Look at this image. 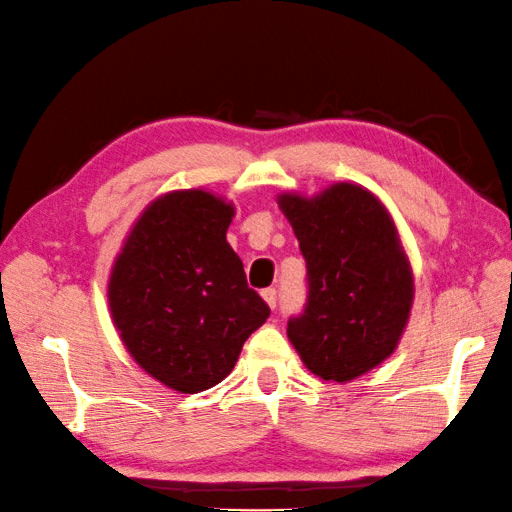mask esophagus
Listing matches in <instances>:
<instances>
[{
  "instance_id": "esophagus-1",
  "label": "esophagus",
  "mask_w": 512,
  "mask_h": 512,
  "mask_svg": "<svg viewBox=\"0 0 512 512\" xmlns=\"http://www.w3.org/2000/svg\"><path fill=\"white\" fill-rule=\"evenodd\" d=\"M261 295H263V299L267 301V306H270V308L276 306V288H265V290L261 292Z\"/></svg>"
}]
</instances>
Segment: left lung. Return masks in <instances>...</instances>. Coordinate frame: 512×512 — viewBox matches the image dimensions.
Wrapping results in <instances>:
<instances>
[{"label": "left lung", "mask_w": 512, "mask_h": 512, "mask_svg": "<svg viewBox=\"0 0 512 512\" xmlns=\"http://www.w3.org/2000/svg\"><path fill=\"white\" fill-rule=\"evenodd\" d=\"M281 211L306 258V304L288 338L324 381H351L383 363L404 331L413 274L395 224L372 192L335 183L320 197L283 195Z\"/></svg>", "instance_id": "1"}]
</instances>
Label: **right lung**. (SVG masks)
Wrapping results in <instances>:
<instances>
[{
    "mask_svg": "<svg viewBox=\"0 0 512 512\" xmlns=\"http://www.w3.org/2000/svg\"><path fill=\"white\" fill-rule=\"evenodd\" d=\"M233 208L204 190L170 192L140 215L117 256L108 301L136 363L179 392L226 379L270 317L226 242Z\"/></svg>",
    "mask_w": 512,
    "mask_h": 512,
    "instance_id": "right-lung-1",
    "label": "right lung"
}]
</instances>
